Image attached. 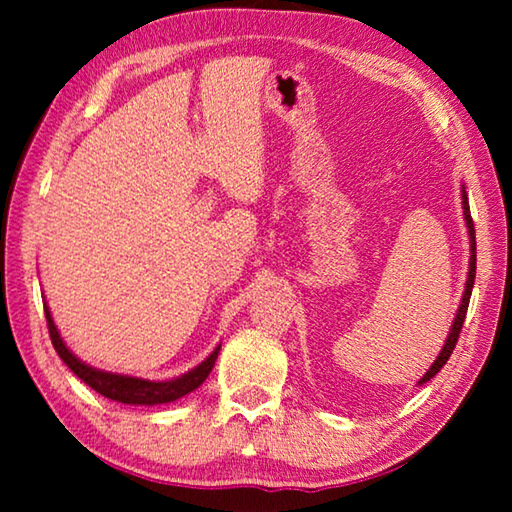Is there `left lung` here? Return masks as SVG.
Wrapping results in <instances>:
<instances>
[{
    "label": "left lung",
    "instance_id": "1",
    "mask_svg": "<svg viewBox=\"0 0 512 512\" xmlns=\"http://www.w3.org/2000/svg\"><path fill=\"white\" fill-rule=\"evenodd\" d=\"M461 203H463V219H465V228H467V237H470V264H467V280H465V291H463V298H461V305H458V311L454 316V323L452 329H449L447 339L443 350L438 352L436 361L431 363L429 370L424 372L420 377L418 386L420 384H427L433 377L438 375L440 368L445 366L447 359L452 357V352L456 348V341H458V334H461V327L465 323V314H467V305H470V296H472V287H474V275H476V237H474V223H472V216H470V203H467V194H465V185H461Z\"/></svg>",
    "mask_w": 512,
    "mask_h": 512
}]
</instances>
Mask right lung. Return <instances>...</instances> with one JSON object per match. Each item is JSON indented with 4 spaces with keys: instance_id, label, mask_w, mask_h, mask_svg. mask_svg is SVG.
<instances>
[{
    "instance_id": "add662e5",
    "label": "right lung",
    "mask_w": 512,
    "mask_h": 512,
    "mask_svg": "<svg viewBox=\"0 0 512 512\" xmlns=\"http://www.w3.org/2000/svg\"><path fill=\"white\" fill-rule=\"evenodd\" d=\"M45 316H47L51 343H54L58 357L67 363V368L72 370L76 377L83 379L90 388H94V391L101 393L103 397H108V400H115L121 404L155 406V404H169V402L180 400V397L196 391V388L203 384L207 375L212 372L214 361L219 357V350H221V343H219L201 363H198V366L173 379L153 381V379H142L133 375H121V372H108V370L94 368L90 363L81 361L72 350L67 348L63 336H60L58 327L54 323V318H51L47 300H45Z\"/></svg>"
}]
</instances>
